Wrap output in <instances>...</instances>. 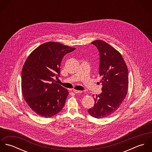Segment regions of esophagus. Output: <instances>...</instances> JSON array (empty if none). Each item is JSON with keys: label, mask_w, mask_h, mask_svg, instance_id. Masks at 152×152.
Wrapping results in <instances>:
<instances>
[{"label": "esophagus", "mask_w": 152, "mask_h": 152, "mask_svg": "<svg viewBox=\"0 0 152 152\" xmlns=\"http://www.w3.org/2000/svg\"><path fill=\"white\" fill-rule=\"evenodd\" d=\"M73 92L76 93V94H81V93H82L81 91H78V90H76V89H73Z\"/></svg>", "instance_id": "34e87169"}]
</instances>
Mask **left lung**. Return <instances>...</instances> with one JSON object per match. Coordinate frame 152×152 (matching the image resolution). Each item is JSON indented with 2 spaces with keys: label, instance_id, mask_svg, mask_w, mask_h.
<instances>
[{
  "label": "left lung",
  "instance_id": "obj_1",
  "mask_svg": "<svg viewBox=\"0 0 152 152\" xmlns=\"http://www.w3.org/2000/svg\"><path fill=\"white\" fill-rule=\"evenodd\" d=\"M99 52V74L101 77L102 92L96 95L94 107L88 112L100 119L115 112L125 99L129 86L128 66L121 54L103 40L92 42Z\"/></svg>",
  "mask_w": 152,
  "mask_h": 152
}]
</instances>
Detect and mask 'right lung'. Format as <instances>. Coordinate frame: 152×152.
Returning <instances> with one entry per match:
<instances>
[{"instance_id":"obj_1","label":"right lung","mask_w":152,"mask_h":152,"mask_svg":"<svg viewBox=\"0 0 152 152\" xmlns=\"http://www.w3.org/2000/svg\"><path fill=\"white\" fill-rule=\"evenodd\" d=\"M75 48L49 42L34 49L22 70V94L28 106L38 115L51 117L63 108L68 91L57 84L63 57Z\"/></svg>"}]
</instances>
